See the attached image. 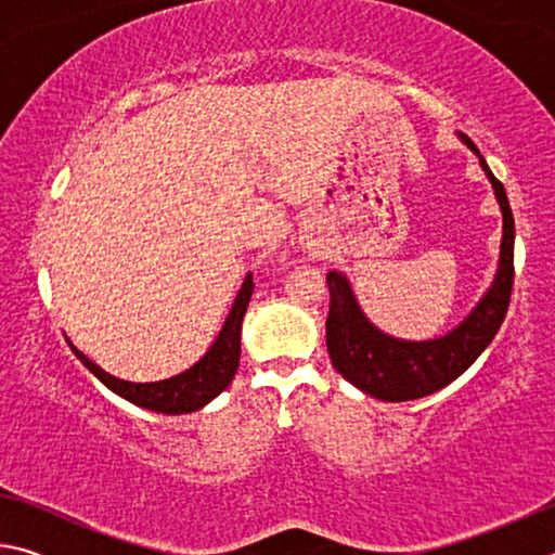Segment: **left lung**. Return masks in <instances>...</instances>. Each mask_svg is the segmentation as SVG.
<instances>
[{"mask_svg":"<svg viewBox=\"0 0 555 555\" xmlns=\"http://www.w3.org/2000/svg\"><path fill=\"white\" fill-rule=\"evenodd\" d=\"M460 137L480 156V149L473 144V139L467 134ZM480 164L490 176L504 218L500 271L487 296L453 333L426 343L393 340L362 315L345 276L337 271L327 274L331 311L325 321V343L333 367L374 399L411 401L443 389L485 352V347L494 340L504 323L514 286V218L504 185L496 181L482 156Z\"/></svg>","mask_w":555,"mask_h":555,"instance_id":"left-lung-1","label":"left lung"}]
</instances>
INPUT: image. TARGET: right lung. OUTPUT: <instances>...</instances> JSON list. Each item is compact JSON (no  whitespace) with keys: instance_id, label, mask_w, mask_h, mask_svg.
<instances>
[{"instance_id":"obj_1","label":"right lung","mask_w":555,"mask_h":555,"mask_svg":"<svg viewBox=\"0 0 555 555\" xmlns=\"http://www.w3.org/2000/svg\"><path fill=\"white\" fill-rule=\"evenodd\" d=\"M251 291H255V281L251 274L244 279L240 288V296L234 300L232 311L224 321V327L218 335V340L205 352L198 364H193L191 370L178 374V377L154 382V384H131L125 379L112 377V374L102 372L95 362H90L80 350L73 352L86 367L95 374V377L105 384L107 389L119 393L121 399H127L137 406L156 411V413H191L203 409L205 403L212 401L222 389H228V384L234 379V372L240 367V335H242V321L247 313Z\"/></svg>"}]
</instances>
